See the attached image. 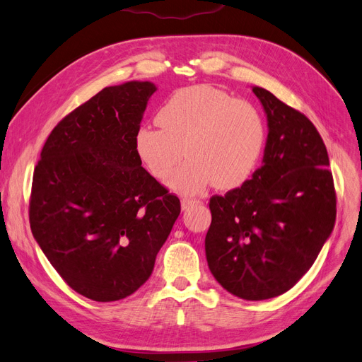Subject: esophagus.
<instances>
[{
    "instance_id": "34e87169",
    "label": "esophagus",
    "mask_w": 362,
    "mask_h": 362,
    "mask_svg": "<svg viewBox=\"0 0 362 362\" xmlns=\"http://www.w3.org/2000/svg\"><path fill=\"white\" fill-rule=\"evenodd\" d=\"M202 202L200 200H193V199H182L181 200V207H182V210H187V209H189L191 206H194V204H200Z\"/></svg>"
}]
</instances>
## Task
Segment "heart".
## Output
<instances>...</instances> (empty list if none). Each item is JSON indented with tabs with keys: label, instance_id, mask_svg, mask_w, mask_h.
<instances>
[{
	"label": "heart",
	"instance_id": "b5f03b06",
	"mask_svg": "<svg viewBox=\"0 0 362 362\" xmlns=\"http://www.w3.org/2000/svg\"><path fill=\"white\" fill-rule=\"evenodd\" d=\"M160 127H140L134 148L155 178L184 196H194L210 184L228 189L241 185L256 169L266 144L262 112L247 100L221 89L197 84L169 96L158 114Z\"/></svg>",
	"mask_w": 362,
	"mask_h": 362
}]
</instances>
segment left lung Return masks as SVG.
I'll return each instance as SVG.
<instances>
[{
	"instance_id": "1",
	"label": "left lung",
	"mask_w": 362,
	"mask_h": 362,
	"mask_svg": "<svg viewBox=\"0 0 362 362\" xmlns=\"http://www.w3.org/2000/svg\"><path fill=\"white\" fill-rule=\"evenodd\" d=\"M267 118L262 166L240 188L210 199L204 248L232 295L262 301L289 291L315 262L336 221L329 156L314 124L252 86Z\"/></svg>"
}]
</instances>
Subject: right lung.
I'll return each mask as SVG.
<instances>
[{"instance_id":"add662e5","label":"right lung","mask_w":362,"mask_h":362,"mask_svg":"<svg viewBox=\"0 0 362 362\" xmlns=\"http://www.w3.org/2000/svg\"><path fill=\"white\" fill-rule=\"evenodd\" d=\"M155 92L137 80L102 89L57 124L35 168L33 237L67 285L93 301L122 300L151 278L181 211L134 148Z\"/></svg>"}]
</instances>
